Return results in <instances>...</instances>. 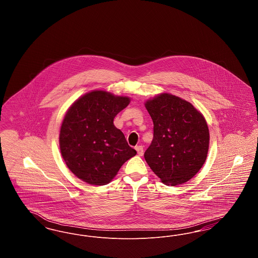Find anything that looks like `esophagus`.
I'll list each match as a JSON object with an SVG mask.
<instances>
[{"mask_svg":"<svg viewBox=\"0 0 258 258\" xmlns=\"http://www.w3.org/2000/svg\"><path fill=\"white\" fill-rule=\"evenodd\" d=\"M135 150H136V152H137V155L138 156H143V154H144V150H143V147L142 146H136L135 147Z\"/></svg>","mask_w":258,"mask_h":258,"instance_id":"obj_1","label":"esophagus"}]
</instances>
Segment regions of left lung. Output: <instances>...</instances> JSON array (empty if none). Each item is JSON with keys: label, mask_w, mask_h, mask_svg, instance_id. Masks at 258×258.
Returning a JSON list of instances; mask_svg holds the SVG:
<instances>
[{"label": "left lung", "mask_w": 258, "mask_h": 258, "mask_svg": "<svg viewBox=\"0 0 258 258\" xmlns=\"http://www.w3.org/2000/svg\"><path fill=\"white\" fill-rule=\"evenodd\" d=\"M145 107L154 123V138L144 154L145 160L163 184H184L207 158L206 120L191 103L167 93L149 99Z\"/></svg>", "instance_id": "8db88e82"}]
</instances>
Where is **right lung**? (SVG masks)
<instances>
[{"label":"right lung","mask_w":258,"mask_h":258,"mask_svg":"<svg viewBox=\"0 0 258 258\" xmlns=\"http://www.w3.org/2000/svg\"><path fill=\"white\" fill-rule=\"evenodd\" d=\"M131 99L105 91H93L78 98L67 111L60 131V150L67 166L88 184L103 185L135 157L115 116Z\"/></svg>","instance_id":"add662e5"}]
</instances>
